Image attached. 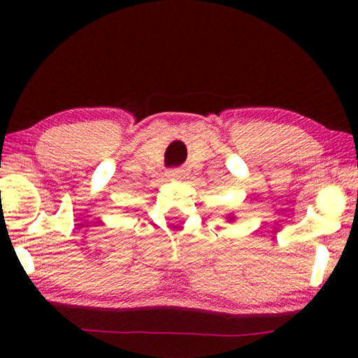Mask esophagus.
<instances>
[{
	"instance_id": "1",
	"label": "esophagus",
	"mask_w": 358,
	"mask_h": 358,
	"mask_svg": "<svg viewBox=\"0 0 358 358\" xmlns=\"http://www.w3.org/2000/svg\"><path fill=\"white\" fill-rule=\"evenodd\" d=\"M168 176L171 179H182V171H180V169H171Z\"/></svg>"
}]
</instances>
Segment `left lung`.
Listing matches in <instances>:
<instances>
[{"label":"left lung","instance_id":"1","mask_svg":"<svg viewBox=\"0 0 358 358\" xmlns=\"http://www.w3.org/2000/svg\"><path fill=\"white\" fill-rule=\"evenodd\" d=\"M227 220H228V222H234V217H233V215H231V213H229V215H228V217H227Z\"/></svg>","mask_w":358,"mask_h":358}]
</instances>
